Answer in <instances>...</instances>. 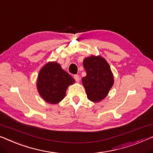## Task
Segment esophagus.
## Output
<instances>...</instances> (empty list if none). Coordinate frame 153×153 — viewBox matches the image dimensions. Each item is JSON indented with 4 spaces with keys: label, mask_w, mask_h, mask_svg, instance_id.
Instances as JSON below:
<instances>
[{
    "label": "esophagus",
    "mask_w": 153,
    "mask_h": 153,
    "mask_svg": "<svg viewBox=\"0 0 153 153\" xmlns=\"http://www.w3.org/2000/svg\"><path fill=\"white\" fill-rule=\"evenodd\" d=\"M74 79H76V82H79V76H78V75H75L74 76Z\"/></svg>",
    "instance_id": "34e87169"
}]
</instances>
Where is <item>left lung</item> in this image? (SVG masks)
I'll return each instance as SVG.
<instances>
[{
    "mask_svg": "<svg viewBox=\"0 0 153 153\" xmlns=\"http://www.w3.org/2000/svg\"><path fill=\"white\" fill-rule=\"evenodd\" d=\"M83 66L86 76L82 79L88 99L99 102L108 95L114 84L110 65L103 57L92 56L84 58Z\"/></svg>",
    "mask_w": 153,
    "mask_h": 153,
    "instance_id": "1",
    "label": "left lung"
}]
</instances>
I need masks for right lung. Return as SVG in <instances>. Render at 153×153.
<instances>
[{
	"label": "right lung",
	"instance_id": "add662e5",
	"mask_svg": "<svg viewBox=\"0 0 153 153\" xmlns=\"http://www.w3.org/2000/svg\"><path fill=\"white\" fill-rule=\"evenodd\" d=\"M74 83L75 79L62 69L60 64L49 62L40 70L36 86L45 102L56 104L65 98L67 88Z\"/></svg>",
	"mask_w": 153,
	"mask_h": 153
}]
</instances>
